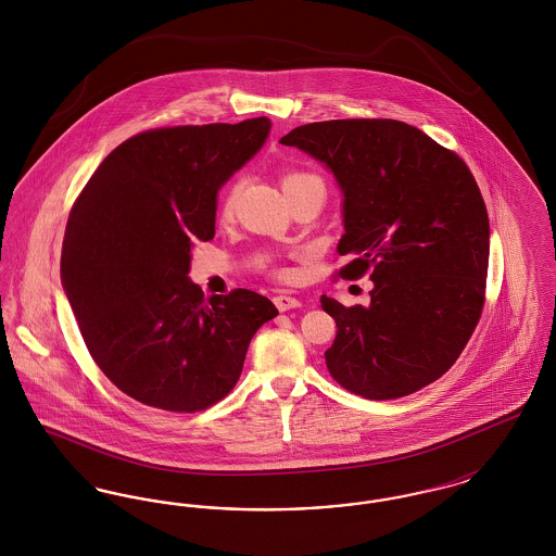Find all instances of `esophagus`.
I'll return each mask as SVG.
<instances>
[{
    "instance_id": "1",
    "label": "esophagus",
    "mask_w": 556,
    "mask_h": 556,
    "mask_svg": "<svg viewBox=\"0 0 556 556\" xmlns=\"http://www.w3.org/2000/svg\"><path fill=\"white\" fill-rule=\"evenodd\" d=\"M273 302H275V306L281 311V313H286V311H291V308H300L302 306V302L298 300V298H293V295H288V293H281V295H275L273 298Z\"/></svg>"
}]
</instances>
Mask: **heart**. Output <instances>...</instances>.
I'll list each match as a JSON object with an SVG mask.
<instances>
[{
	"mask_svg": "<svg viewBox=\"0 0 556 556\" xmlns=\"http://www.w3.org/2000/svg\"><path fill=\"white\" fill-rule=\"evenodd\" d=\"M313 181L320 184V179H318L317 175H311V173H304V170H290V173H286V175L281 177V186H283L286 191L291 189V187L302 186V184H313ZM239 189H241V181L236 179V181H231V184L227 186V189L223 191L220 202H218L220 216H229V214L233 212L236 204H238Z\"/></svg>",
	"mask_w": 556,
	"mask_h": 556,
	"instance_id": "heart-1",
	"label": "heart"
}]
</instances>
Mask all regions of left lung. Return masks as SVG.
I'll return each mask as SVG.
<instances>
[{
	"label": "left lung",
	"mask_w": 556,
	"mask_h": 556,
	"mask_svg": "<svg viewBox=\"0 0 556 556\" xmlns=\"http://www.w3.org/2000/svg\"><path fill=\"white\" fill-rule=\"evenodd\" d=\"M283 146L325 162L344 191L336 277L375 283L369 306L320 295L338 333L331 377L356 396L394 400L440 379L485 302L490 220L465 160L413 125L345 118L295 127Z\"/></svg>",
	"instance_id": "1"
}]
</instances>
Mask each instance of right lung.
Here are the masks:
<instances>
[{
  "label": "right lung",
  "instance_id": "1",
  "mask_svg": "<svg viewBox=\"0 0 556 556\" xmlns=\"http://www.w3.org/2000/svg\"><path fill=\"white\" fill-rule=\"evenodd\" d=\"M268 131L261 116L137 132L73 204L62 286L96 365L141 404L206 410L236 388L252 336L279 315L256 291L208 302L187 277L191 245L214 238L218 189Z\"/></svg>",
  "mask_w": 556,
  "mask_h": 556
}]
</instances>
